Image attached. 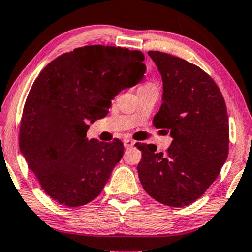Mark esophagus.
<instances>
[{
	"label": "esophagus",
	"instance_id": "esophagus-1",
	"mask_svg": "<svg viewBox=\"0 0 252 252\" xmlns=\"http://www.w3.org/2000/svg\"><path fill=\"white\" fill-rule=\"evenodd\" d=\"M133 144H134V141H132L131 139H125V140H123V145H125L126 148L132 147Z\"/></svg>",
	"mask_w": 252,
	"mask_h": 252
}]
</instances>
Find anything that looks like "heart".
<instances>
[{
  "instance_id": "heart-1",
  "label": "heart",
  "mask_w": 252,
  "mask_h": 252,
  "mask_svg": "<svg viewBox=\"0 0 252 252\" xmlns=\"http://www.w3.org/2000/svg\"><path fill=\"white\" fill-rule=\"evenodd\" d=\"M150 87H157V84L153 83V82H146V83H144L143 86L139 88V90L140 89H146V88H150Z\"/></svg>"
}]
</instances>
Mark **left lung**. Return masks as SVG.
<instances>
[{
    "label": "left lung",
    "instance_id": "1",
    "mask_svg": "<svg viewBox=\"0 0 252 252\" xmlns=\"http://www.w3.org/2000/svg\"><path fill=\"white\" fill-rule=\"evenodd\" d=\"M163 81V102L153 125L173 138L165 153L136 144L143 153L138 176L148 195L169 207L200 198L220 173L228 155L227 108L208 73L161 51H148Z\"/></svg>",
    "mask_w": 252,
    "mask_h": 252
}]
</instances>
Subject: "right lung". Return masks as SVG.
Returning <instances> with one entry per match:
<instances>
[{"instance_id": "right-lung-1", "label": "right lung", "mask_w": 252, "mask_h": 252, "mask_svg": "<svg viewBox=\"0 0 252 252\" xmlns=\"http://www.w3.org/2000/svg\"><path fill=\"white\" fill-rule=\"evenodd\" d=\"M143 52L84 45L42 69L23 109L19 147L42 189L57 203L81 207L101 193L125 146L88 140L86 121L144 77Z\"/></svg>"}]
</instances>
